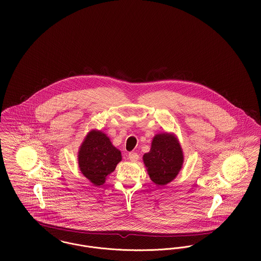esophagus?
<instances>
[{
  "label": "esophagus",
  "instance_id": "obj_1",
  "mask_svg": "<svg viewBox=\"0 0 261 261\" xmlns=\"http://www.w3.org/2000/svg\"><path fill=\"white\" fill-rule=\"evenodd\" d=\"M128 158H129V160L132 162H137L139 160V154L137 152H135V151H130L128 153Z\"/></svg>",
  "mask_w": 261,
  "mask_h": 261
}]
</instances>
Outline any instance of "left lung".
Returning <instances> with one entry per match:
<instances>
[{
    "label": "left lung",
    "mask_w": 261,
    "mask_h": 261,
    "mask_svg": "<svg viewBox=\"0 0 261 261\" xmlns=\"http://www.w3.org/2000/svg\"><path fill=\"white\" fill-rule=\"evenodd\" d=\"M144 163L150 180L160 186L167 185L178 175L183 165V151L173 135H156L149 152L145 153Z\"/></svg>",
    "instance_id": "1"
}]
</instances>
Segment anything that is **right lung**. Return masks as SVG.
Wrapping results in <instances>:
<instances>
[{
    "label": "right lung",
    "mask_w": 261,
    "mask_h": 261,
    "mask_svg": "<svg viewBox=\"0 0 261 261\" xmlns=\"http://www.w3.org/2000/svg\"><path fill=\"white\" fill-rule=\"evenodd\" d=\"M120 161V151L98 130H91L86 136L78 152L80 171L94 186L102 185Z\"/></svg>",
    "instance_id": "1"
}]
</instances>
